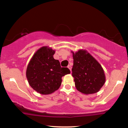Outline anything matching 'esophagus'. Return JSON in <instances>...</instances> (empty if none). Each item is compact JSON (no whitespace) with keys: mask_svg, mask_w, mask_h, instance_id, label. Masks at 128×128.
Wrapping results in <instances>:
<instances>
[{"mask_svg":"<svg viewBox=\"0 0 128 128\" xmlns=\"http://www.w3.org/2000/svg\"><path fill=\"white\" fill-rule=\"evenodd\" d=\"M68 68L69 69H70V71L72 72V66H70V65H68Z\"/></svg>","mask_w":128,"mask_h":128,"instance_id":"1","label":"esophagus"}]
</instances>
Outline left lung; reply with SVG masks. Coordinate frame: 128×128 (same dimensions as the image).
I'll return each instance as SVG.
<instances>
[{
  "label": "left lung",
  "instance_id": "obj_1",
  "mask_svg": "<svg viewBox=\"0 0 128 128\" xmlns=\"http://www.w3.org/2000/svg\"><path fill=\"white\" fill-rule=\"evenodd\" d=\"M72 53V76L76 89L85 94L98 92L106 80L102 66L86 50L80 49Z\"/></svg>",
  "mask_w": 128,
  "mask_h": 128
}]
</instances>
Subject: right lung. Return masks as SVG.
<instances>
[{
	"instance_id": "right-lung-1",
	"label": "right lung",
	"mask_w": 128,
	"mask_h": 128,
	"mask_svg": "<svg viewBox=\"0 0 128 128\" xmlns=\"http://www.w3.org/2000/svg\"><path fill=\"white\" fill-rule=\"evenodd\" d=\"M55 50L48 46L40 48L32 56L26 69L29 84L42 94H50L61 86L62 77L70 74L67 67H61L54 58Z\"/></svg>"
}]
</instances>
